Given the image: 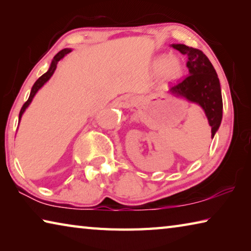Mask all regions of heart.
Wrapping results in <instances>:
<instances>
[{
  "label": "heart",
  "mask_w": 251,
  "mask_h": 251,
  "mask_svg": "<svg viewBox=\"0 0 251 251\" xmlns=\"http://www.w3.org/2000/svg\"><path fill=\"white\" fill-rule=\"evenodd\" d=\"M155 67L158 72L165 71L169 77L177 78L181 75L182 66L179 59L171 56H160L155 61Z\"/></svg>",
  "instance_id": "1"
}]
</instances>
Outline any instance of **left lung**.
<instances>
[{
    "instance_id": "8db88e82",
    "label": "left lung",
    "mask_w": 251,
    "mask_h": 251,
    "mask_svg": "<svg viewBox=\"0 0 251 251\" xmlns=\"http://www.w3.org/2000/svg\"><path fill=\"white\" fill-rule=\"evenodd\" d=\"M172 46L187 55L188 61L186 66L189 75L169 87V92L201 106L211 126V137L214 138L223 118V97L217 73L201 50L184 44H173Z\"/></svg>"
}]
</instances>
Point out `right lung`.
<instances>
[{
    "mask_svg": "<svg viewBox=\"0 0 251 251\" xmlns=\"http://www.w3.org/2000/svg\"><path fill=\"white\" fill-rule=\"evenodd\" d=\"M71 50H70V49H64V50H59V52L54 56L53 61H52V64H50L49 71L46 72L45 74L42 75L41 77H40L39 79H37L35 83H34L33 87H32V91H31V94H29V97H28V100H27L26 101H25L24 105L22 106V108H21V112H20V121H21V117H22V114L24 113V110L26 109V107L29 105V103H31V101H32L34 95L36 94V92L39 91L40 88H41L42 86H43V85H44L46 82H48L50 76L53 75L55 70H56V66H57V63H58L59 59L64 57L67 53L71 52Z\"/></svg>",
    "mask_w": 251,
    "mask_h": 251,
    "instance_id": "add662e5",
    "label": "right lung"
}]
</instances>
